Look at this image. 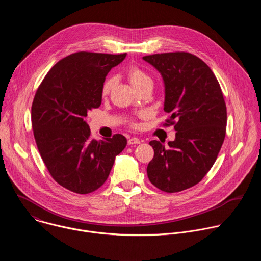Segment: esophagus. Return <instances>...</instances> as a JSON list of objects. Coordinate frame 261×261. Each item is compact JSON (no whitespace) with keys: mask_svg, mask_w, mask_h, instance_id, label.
<instances>
[{"mask_svg":"<svg viewBox=\"0 0 261 261\" xmlns=\"http://www.w3.org/2000/svg\"><path fill=\"white\" fill-rule=\"evenodd\" d=\"M140 143V140L137 137H131L128 139V144H138Z\"/></svg>","mask_w":261,"mask_h":261,"instance_id":"esophagus-1","label":"esophagus"}]
</instances>
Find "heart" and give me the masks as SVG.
I'll list each match as a JSON object with an SVG mask.
<instances>
[{
    "instance_id": "b5f03b06",
    "label": "heart",
    "mask_w": 261,
    "mask_h": 261,
    "mask_svg": "<svg viewBox=\"0 0 261 261\" xmlns=\"http://www.w3.org/2000/svg\"><path fill=\"white\" fill-rule=\"evenodd\" d=\"M127 76L131 83V85L133 86L134 89L139 88L142 84L146 83V82H150V77L147 76V74L142 71L140 68L138 67H131L128 71H127ZM115 83V80L113 77H108L102 87V94L103 95H107L109 93V91L113 88ZM143 116V114H142Z\"/></svg>"
}]
</instances>
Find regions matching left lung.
I'll return each mask as SVG.
<instances>
[{
	"label": "left lung",
	"mask_w": 261,
	"mask_h": 261,
	"mask_svg": "<svg viewBox=\"0 0 261 261\" xmlns=\"http://www.w3.org/2000/svg\"><path fill=\"white\" fill-rule=\"evenodd\" d=\"M142 59L161 74L164 111L171 114L167 123L176 131L168 146L150 141L154 158L147 176L164 192H179L198 184L214 165L225 138V101L215 74L196 56L166 53Z\"/></svg>",
	"instance_id": "obj_1"
}]
</instances>
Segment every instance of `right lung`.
Instances as JSON below:
<instances>
[{
    "instance_id": "obj_1",
    "label": "right lung",
    "mask_w": 261,
    "mask_h": 261,
    "mask_svg": "<svg viewBox=\"0 0 261 261\" xmlns=\"http://www.w3.org/2000/svg\"><path fill=\"white\" fill-rule=\"evenodd\" d=\"M127 54L81 51L58 62L36 92L32 105L34 137L54 179L79 194L91 193L105 182L127 139H91L85 118L102 101L107 73Z\"/></svg>"
}]
</instances>
